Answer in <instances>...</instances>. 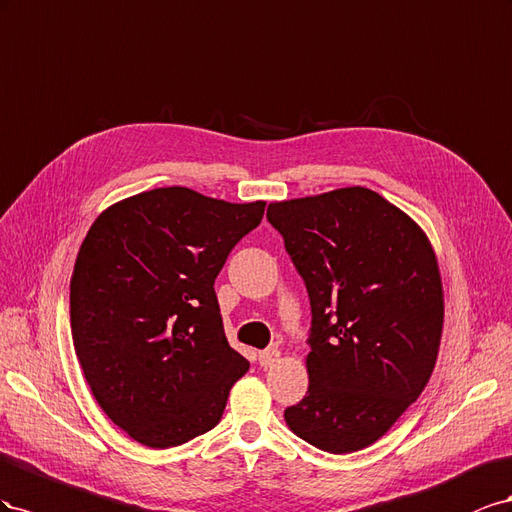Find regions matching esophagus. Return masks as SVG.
<instances>
[{
	"label": "esophagus",
	"instance_id": "1",
	"mask_svg": "<svg viewBox=\"0 0 512 512\" xmlns=\"http://www.w3.org/2000/svg\"><path fill=\"white\" fill-rule=\"evenodd\" d=\"M279 358H281L279 349H264V352H259V364H261V367H264V369L272 367L274 362H279Z\"/></svg>",
	"mask_w": 512,
	"mask_h": 512
}]
</instances>
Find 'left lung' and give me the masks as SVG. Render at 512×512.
I'll return each instance as SVG.
<instances>
[{
	"label": "left lung",
	"mask_w": 512,
	"mask_h": 512,
	"mask_svg": "<svg viewBox=\"0 0 512 512\" xmlns=\"http://www.w3.org/2000/svg\"><path fill=\"white\" fill-rule=\"evenodd\" d=\"M268 221L311 300L309 390L287 427L332 455L377 442L425 390L444 289L427 233L362 186L274 201Z\"/></svg>",
	"instance_id": "8db88e82"
}]
</instances>
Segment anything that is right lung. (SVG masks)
I'll return each instance as SVG.
<instances>
[{
	"label": "right lung",
	"mask_w": 512,
	"mask_h": 512,
	"mask_svg": "<svg viewBox=\"0 0 512 512\" xmlns=\"http://www.w3.org/2000/svg\"><path fill=\"white\" fill-rule=\"evenodd\" d=\"M184 186L113 203L79 248L70 328L94 399L150 448L218 425L248 360L227 343L214 279L264 216Z\"/></svg>",
	"instance_id": "obj_1"
}]
</instances>
